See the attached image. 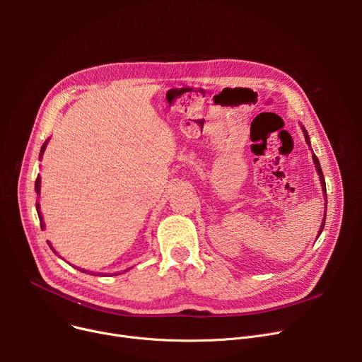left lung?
<instances>
[{
  "label": "left lung",
  "mask_w": 362,
  "mask_h": 362,
  "mask_svg": "<svg viewBox=\"0 0 362 362\" xmlns=\"http://www.w3.org/2000/svg\"><path fill=\"white\" fill-rule=\"evenodd\" d=\"M303 136H305V141H307V144L310 145V138H308V133H307V130H305V129H303ZM313 158H314V163H315V168H317L318 175H320V180H321L322 191H325V195H326V182H325V176H322V170H321V167H320V163H318V158H317V156H315V154H313ZM326 197H327V195H326ZM325 223H326V217H325V220H322L321 230H320V233H318V235H321V232H322V227H325Z\"/></svg>",
  "instance_id": "left-lung-1"
}]
</instances>
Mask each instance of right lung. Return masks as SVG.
<instances>
[{
  "instance_id": "1",
  "label": "right lung",
  "mask_w": 362,
  "mask_h": 362,
  "mask_svg": "<svg viewBox=\"0 0 362 362\" xmlns=\"http://www.w3.org/2000/svg\"><path fill=\"white\" fill-rule=\"evenodd\" d=\"M45 146H47V142L42 145V148H41V152H40V157H42V154H44V151H45ZM40 183H41V179L40 177H36V182H35V191H36V194H40ZM36 211H37V216H40V223H41V229H44V221H42V217H41V211H40V204L36 202ZM49 245V248H52L51 246V243H48ZM54 251V250H52ZM57 254V252H55ZM82 272V270H81ZM83 273H86V272H83Z\"/></svg>"
}]
</instances>
